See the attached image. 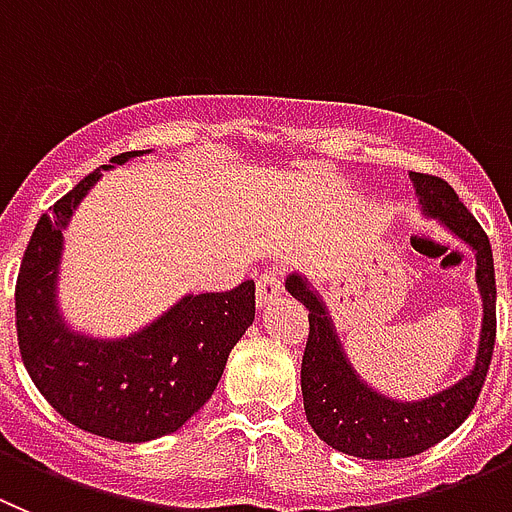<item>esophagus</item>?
Masks as SVG:
<instances>
[{
	"label": "esophagus",
	"mask_w": 512,
	"mask_h": 512,
	"mask_svg": "<svg viewBox=\"0 0 512 512\" xmlns=\"http://www.w3.org/2000/svg\"><path fill=\"white\" fill-rule=\"evenodd\" d=\"M283 293V280H280L278 267H267L265 273L257 278V306H267V303L278 298Z\"/></svg>",
	"instance_id": "esophagus-1"
}]
</instances>
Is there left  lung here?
I'll list each match as a JSON object with an SVG mask.
<instances>
[{"label": "left lung", "instance_id": "8db88e82", "mask_svg": "<svg viewBox=\"0 0 512 512\" xmlns=\"http://www.w3.org/2000/svg\"><path fill=\"white\" fill-rule=\"evenodd\" d=\"M421 211L439 219L477 257L482 331L477 359L467 377L421 400H393L377 393L349 365L324 301L303 275L290 273L285 288L308 308V342L301 365L303 408L311 428L336 451L359 459L416 457L457 431L480 398L495 349V262L485 229L439 176L411 173Z\"/></svg>", "mask_w": 512, "mask_h": 512}]
</instances>
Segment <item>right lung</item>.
<instances>
[{"instance_id": "obj_1", "label": "right lung", "mask_w": 512, "mask_h": 512, "mask_svg": "<svg viewBox=\"0 0 512 512\" xmlns=\"http://www.w3.org/2000/svg\"><path fill=\"white\" fill-rule=\"evenodd\" d=\"M40 216L15 288L17 342L35 388L73 426L104 439L140 444L173 434L211 398L234 344L255 321V283L224 293L183 296L163 316L122 339L73 331L58 308L63 229L101 170Z\"/></svg>"}]
</instances>
